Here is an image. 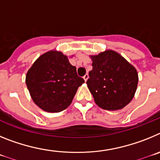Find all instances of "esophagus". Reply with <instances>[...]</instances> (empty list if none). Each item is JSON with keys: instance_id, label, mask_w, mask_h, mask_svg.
Returning <instances> with one entry per match:
<instances>
[{"instance_id": "34e87169", "label": "esophagus", "mask_w": 160, "mask_h": 160, "mask_svg": "<svg viewBox=\"0 0 160 160\" xmlns=\"http://www.w3.org/2000/svg\"><path fill=\"white\" fill-rule=\"evenodd\" d=\"M88 78H89V74H88V73H86V74H85V75H84V77H83V78H84L85 82L87 81V79H88Z\"/></svg>"}]
</instances>
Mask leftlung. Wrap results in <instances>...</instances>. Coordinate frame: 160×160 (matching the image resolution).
Masks as SVG:
<instances>
[{
  "instance_id": "obj_1",
  "label": "left lung",
  "mask_w": 160,
  "mask_h": 160,
  "mask_svg": "<svg viewBox=\"0 0 160 160\" xmlns=\"http://www.w3.org/2000/svg\"><path fill=\"white\" fill-rule=\"evenodd\" d=\"M90 58L93 68L87 84L95 103L107 111L123 108L136 91L138 77L135 68L111 49Z\"/></svg>"
}]
</instances>
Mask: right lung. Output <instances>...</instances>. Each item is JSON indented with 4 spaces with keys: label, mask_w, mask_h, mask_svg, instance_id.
I'll use <instances>...</instances> for the list:
<instances>
[{
    "label": "right lung",
    "mask_w": 160,
    "mask_h": 160,
    "mask_svg": "<svg viewBox=\"0 0 160 160\" xmlns=\"http://www.w3.org/2000/svg\"><path fill=\"white\" fill-rule=\"evenodd\" d=\"M84 79L62 52L50 50L38 58L25 78L32 101L42 110L56 113L71 104Z\"/></svg>",
    "instance_id": "obj_1"
}]
</instances>
